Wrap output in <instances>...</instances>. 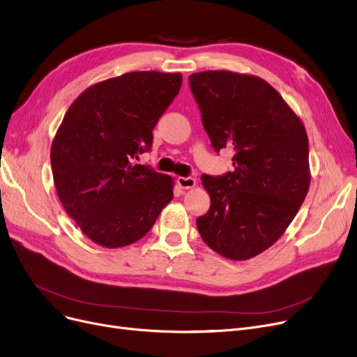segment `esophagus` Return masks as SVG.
Instances as JSON below:
<instances>
[{
    "mask_svg": "<svg viewBox=\"0 0 357 357\" xmlns=\"http://www.w3.org/2000/svg\"><path fill=\"white\" fill-rule=\"evenodd\" d=\"M176 182H178V185H179V188H182V190H191V188H194L195 185H197V181H195V178H191V176H179L178 179H176Z\"/></svg>",
    "mask_w": 357,
    "mask_h": 357,
    "instance_id": "1",
    "label": "esophagus"
}]
</instances>
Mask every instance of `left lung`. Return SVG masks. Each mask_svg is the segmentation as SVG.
<instances>
[{
	"instance_id": "left-lung-1",
	"label": "left lung",
	"mask_w": 357,
	"mask_h": 357,
	"mask_svg": "<svg viewBox=\"0 0 357 357\" xmlns=\"http://www.w3.org/2000/svg\"><path fill=\"white\" fill-rule=\"evenodd\" d=\"M190 87L214 150L235 151L234 172L201 176L211 206L198 231L227 259L254 258L284 234L307 194L305 126L257 75L203 71L190 75Z\"/></svg>"
}]
</instances>
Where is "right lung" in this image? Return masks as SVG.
I'll list each match as a JSON object with an SVG mask.
<instances>
[{"instance_id":"obj_1","label":"right lung","mask_w":357,"mask_h":357,"mask_svg":"<svg viewBox=\"0 0 357 357\" xmlns=\"http://www.w3.org/2000/svg\"><path fill=\"white\" fill-rule=\"evenodd\" d=\"M182 84L181 73L134 71L86 89L51 146L56 194L83 234L105 248L140 241L174 198V178L135 165Z\"/></svg>"}]
</instances>
